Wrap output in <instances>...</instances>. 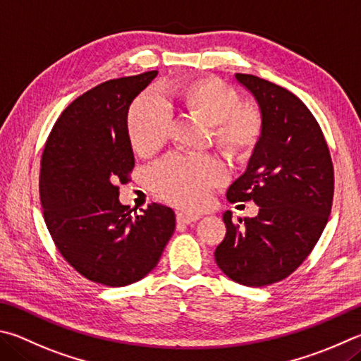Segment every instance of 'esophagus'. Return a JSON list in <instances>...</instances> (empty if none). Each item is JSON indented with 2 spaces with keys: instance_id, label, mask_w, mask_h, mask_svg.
<instances>
[{
  "instance_id": "1",
  "label": "esophagus",
  "mask_w": 361,
  "mask_h": 361,
  "mask_svg": "<svg viewBox=\"0 0 361 361\" xmlns=\"http://www.w3.org/2000/svg\"><path fill=\"white\" fill-rule=\"evenodd\" d=\"M177 224L179 225H190L193 222H197L200 216H193V214H185V212H179L177 214Z\"/></svg>"
}]
</instances>
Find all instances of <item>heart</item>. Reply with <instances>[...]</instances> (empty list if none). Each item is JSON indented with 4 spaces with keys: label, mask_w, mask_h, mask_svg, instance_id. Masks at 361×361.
Wrapping results in <instances>:
<instances>
[{
    "label": "heart",
    "mask_w": 361,
    "mask_h": 361,
    "mask_svg": "<svg viewBox=\"0 0 361 361\" xmlns=\"http://www.w3.org/2000/svg\"><path fill=\"white\" fill-rule=\"evenodd\" d=\"M169 97L180 112L211 125L212 141L233 158H249L264 135V117L254 104H245L238 88L225 80L206 78L184 79L169 88ZM169 116L154 94H141L126 112V135L133 150L152 155L168 139ZM226 169L211 155L173 154L149 173V185L158 198L182 209H198L211 190L224 185Z\"/></svg>",
    "instance_id": "b5f03b06"
}]
</instances>
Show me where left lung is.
Segmentation results:
<instances>
[{
    "instance_id": "obj_1",
    "label": "left lung",
    "mask_w": 361,
    "mask_h": 361,
    "mask_svg": "<svg viewBox=\"0 0 361 361\" xmlns=\"http://www.w3.org/2000/svg\"><path fill=\"white\" fill-rule=\"evenodd\" d=\"M236 79L260 104L264 135L226 198L254 201L260 211L236 224L225 212L214 255L230 279L264 287L292 274L317 244L331 212L334 169L319 122L296 94L252 74Z\"/></svg>"
}]
</instances>
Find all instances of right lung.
Listing matches in <instances>:
<instances>
[{
    "mask_svg": "<svg viewBox=\"0 0 361 361\" xmlns=\"http://www.w3.org/2000/svg\"><path fill=\"white\" fill-rule=\"evenodd\" d=\"M158 71L111 79L80 94L56 118L41 157L44 220L61 257L107 287L136 282L157 267L176 228L171 207L152 203L131 216L120 204L135 155L126 112Z\"/></svg>",
    "mask_w": 361,
    "mask_h": 361,
    "instance_id": "obj_1",
    "label": "right lung"
}]
</instances>
